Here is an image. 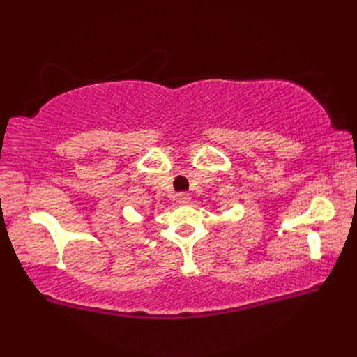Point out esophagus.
<instances>
[{"instance_id": "obj_1", "label": "esophagus", "mask_w": 357, "mask_h": 357, "mask_svg": "<svg viewBox=\"0 0 357 357\" xmlns=\"http://www.w3.org/2000/svg\"><path fill=\"white\" fill-rule=\"evenodd\" d=\"M188 201H190V196H188L187 193H178L176 195V202L178 204H185Z\"/></svg>"}]
</instances>
